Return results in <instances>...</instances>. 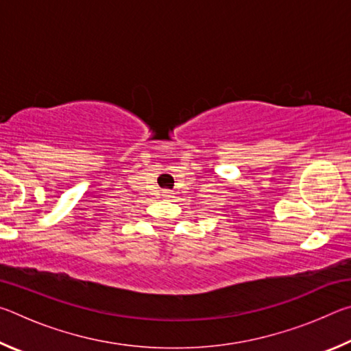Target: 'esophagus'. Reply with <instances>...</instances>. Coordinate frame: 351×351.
Returning <instances> with one entry per match:
<instances>
[{
  "label": "esophagus",
  "instance_id": "obj_1",
  "mask_svg": "<svg viewBox=\"0 0 351 351\" xmlns=\"http://www.w3.org/2000/svg\"><path fill=\"white\" fill-rule=\"evenodd\" d=\"M162 197L164 198H171V197H173V193H171V190H164Z\"/></svg>",
  "mask_w": 351,
  "mask_h": 351
}]
</instances>
